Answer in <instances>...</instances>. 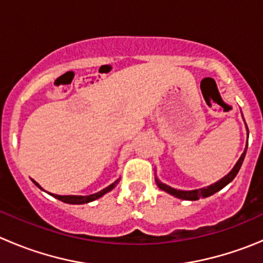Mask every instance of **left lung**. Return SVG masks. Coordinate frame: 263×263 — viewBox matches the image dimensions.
I'll return each instance as SVG.
<instances>
[{
  "label": "left lung",
  "instance_id": "1",
  "mask_svg": "<svg viewBox=\"0 0 263 263\" xmlns=\"http://www.w3.org/2000/svg\"><path fill=\"white\" fill-rule=\"evenodd\" d=\"M246 152H247V147H246L245 152H243V154L240 156L239 161L237 162V164L234 166V168H233L232 171L226 176V177H223L220 181H218V182L210 185L209 187H204V189H200V190H192V191H181V190H176V189H172L171 186H167V185H164V183L159 182L158 180H156L157 185H158V187L161 189V190L168 192V194H171V195H173V196L178 197V199H182V200H191V201H195V200H199L200 197H208V196H210V195L218 192L219 190H221L224 186L228 185L233 178L237 176V173L240 170V166H242V163H243V159H245Z\"/></svg>",
  "mask_w": 263,
  "mask_h": 263
}]
</instances>
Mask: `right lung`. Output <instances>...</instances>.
Returning a JSON list of instances; mask_svg holds the SVG:
<instances>
[{"instance_id": "obj_1", "label": "right lung", "mask_w": 263, "mask_h": 263, "mask_svg": "<svg viewBox=\"0 0 263 263\" xmlns=\"http://www.w3.org/2000/svg\"><path fill=\"white\" fill-rule=\"evenodd\" d=\"M32 182H34L35 185L37 186V187L42 189L39 185H37L36 182H35V181H32ZM118 182H119V180L115 181V182L111 183V185H110V186H107V187L104 189V190H101L100 192H96V194L88 195V196H76V195H64V196H61V195H55V194H50V195H51V196L55 197V199L61 200V201L67 202V204H77V205L78 204H87V202L93 201V200H96V199H99V197H101L102 195H105V194H106V192L111 191L112 189L115 187L116 183H118Z\"/></svg>"}]
</instances>
